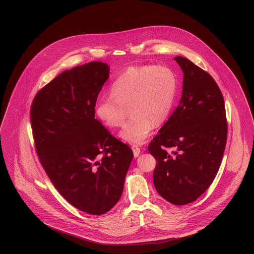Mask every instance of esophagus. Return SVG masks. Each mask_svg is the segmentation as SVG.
<instances>
[{
    "label": "esophagus",
    "mask_w": 254,
    "mask_h": 254,
    "mask_svg": "<svg viewBox=\"0 0 254 254\" xmlns=\"http://www.w3.org/2000/svg\"><path fill=\"white\" fill-rule=\"evenodd\" d=\"M132 150L134 152V156L135 157H138L140 155V153H141V148H140V146H138L137 145H132Z\"/></svg>",
    "instance_id": "34e87169"
}]
</instances>
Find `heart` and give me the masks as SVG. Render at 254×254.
<instances>
[{
	"label": "heart",
	"instance_id": "heart-1",
	"mask_svg": "<svg viewBox=\"0 0 254 254\" xmlns=\"http://www.w3.org/2000/svg\"><path fill=\"white\" fill-rule=\"evenodd\" d=\"M177 94L175 72L164 65L131 66L110 86V96L103 95L95 105L97 116L109 127L122 126L120 136L131 144H142L169 116Z\"/></svg>",
	"mask_w": 254,
	"mask_h": 254
}]
</instances>
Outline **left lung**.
<instances>
[{
  "instance_id": "8db88e82",
  "label": "left lung",
  "mask_w": 254,
  "mask_h": 254,
  "mask_svg": "<svg viewBox=\"0 0 254 254\" xmlns=\"http://www.w3.org/2000/svg\"><path fill=\"white\" fill-rule=\"evenodd\" d=\"M174 60L184 73L181 101L147 148L157 161V192L172 204L184 205L199 197L216 177L228 124L215 80L186 58Z\"/></svg>"
}]
</instances>
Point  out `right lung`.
<instances>
[{
    "label": "right lung",
    "mask_w": 254,
    "mask_h": 254,
    "mask_svg": "<svg viewBox=\"0 0 254 254\" xmlns=\"http://www.w3.org/2000/svg\"><path fill=\"white\" fill-rule=\"evenodd\" d=\"M109 76V65L101 62L65 70L37 93L30 109L37 154L48 177L71 205L92 215L117 203L134 155L95 118Z\"/></svg>",
    "instance_id": "1"
}]
</instances>
